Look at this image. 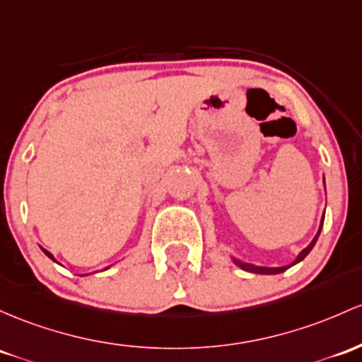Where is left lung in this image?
I'll use <instances>...</instances> for the list:
<instances>
[{
    "instance_id": "obj_1",
    "label": "left lung",
    "mask_w": 362,
    "mask_h": 362,
    "mask_svg": "<svg viewBox=\"0 0 362 362\" xmlns=\"http://www.w3.org/2000/svg\"><path fill=\"white\" fill-rule=\"evenodd\" d=\"M323 221H325V213H323V218H321L320 230H317V233H316V235H315V239L311 240V244H309L308 247L303 249V251L299 252V256H297L296 259H293L291 264H287V266H278V268H268V266H256V264H251V263H244V261L237 259V257H233V256H232V261H233V263H235L237 266H239V268L244 269V272H249V273H257V275H278V273L285 272V269H288V268H291V266L297 264V263H300V261H303L304 257L308 256L309 252H311V249L315 247V244H316L317 237H320V233H321V228H323Z\"/></svg>"
}]
</instances>
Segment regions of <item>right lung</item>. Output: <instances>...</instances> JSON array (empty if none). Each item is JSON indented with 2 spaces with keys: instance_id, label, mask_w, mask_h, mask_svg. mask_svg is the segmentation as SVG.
<instances>
[{
  "instance_id": "1",
  "label": "right lung",
  "mask_w": 362,
  "mask_h": 362,
  "mask_svg": "<svg viewBox=\"0 0 362 362\" xmlns=\"http://www.w3.org/2000/svg\"><path fill=\"white\" fill-rule=\"evenodd\" d=\"M41 249H42V247H41ZM42 252H45V254H46V256H47V257H49V259L57 261V259H54V256H53V254H51L49 251H46V249H42Z\"/></svg>"
}]
</instances>
